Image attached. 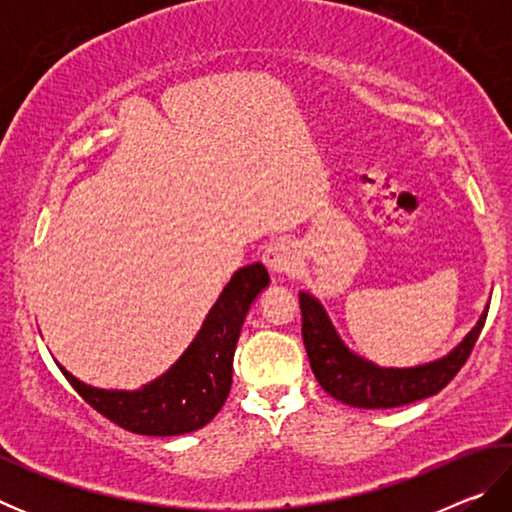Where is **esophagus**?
<instances>
[{"label": "esophagus", "instance_id": "1", "mask_svg": "<svg viewBox=\"0 0 512 512\" xmlns=\"http://www.w3.org/2000/svg\"><path fill=\"white\" fill-rule=\"evenodd\" d=\"M262 259H264L268 271L277 273V275H289L296 271V266H298L296 250H293L289 241H284V239L273 241V244L264 250Z\"/></svg>", "mask_w": 512, "mask_h": 512}]
</instances>
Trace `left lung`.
I'll use <instances>...</instances> for the list:
<instances>
[{"label": "left lung", "mask_w": 512, "mask_h": 512, "mask_svg": "<svg viewBox=\"0 0 512 512\" xmlns=\"http://www.w3.org/2000/svg\"><path fill=\"white\" fill-rule=\"evenodd\" d=\"M298 298L302 341L318 384L339 402L357 409H395L443 391L470 359L488 316L485 311L465 341L445 359L418 368H379L345 348L316 298L309 293Z\"/></svg>", "instance_id": "1"}]
</instances>
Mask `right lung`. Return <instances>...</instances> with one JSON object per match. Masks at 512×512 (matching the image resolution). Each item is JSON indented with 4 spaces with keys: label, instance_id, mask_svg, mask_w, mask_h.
<instances>
[{
    "label": "right lung",
    "instance_id": "right-lung-1",
    "mask_svg": "<svg viewBox=\"0 0 512 512\" xmlns=\"http://www.w3.org/2000/svg\"><path fill=\"white\" fill-rule=\"evenodd\" d=\"M268 284L262 264H250L232 275L228 287L207 314L201 332L167 375L142 391H101L63 370L69 384L103 418L140 436H180L205 427L232 386V359L250 302Z\"/></svg>",
    "mask_w": 512,
    "mask_h": 512
}]
</instances>
